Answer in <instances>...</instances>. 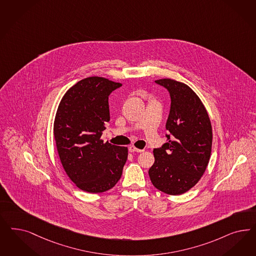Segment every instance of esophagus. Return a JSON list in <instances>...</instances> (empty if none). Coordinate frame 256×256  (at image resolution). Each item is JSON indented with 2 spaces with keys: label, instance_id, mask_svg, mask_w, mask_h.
I'll return each instance as SVG.
<instances>
[{
  "label": "esophagus",
  "instance_id": "1",
  "mask_svg": "<svg viewBox=\"0 0 256 256\" xmlns=\"http://www.w3.org/2000/svg\"><path fill=\"white\" fill-rule=\"evenodd\" d=\"M129 150H130L131 152H142L144 150H140V148H136V147H134V146H131V147L129 148Z\"/></svg>",
  "mask_w": 256,
  "mask_h": 256
}]
</instances>
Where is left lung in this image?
<instances>
[{
    "label": "left lung",
    "mask_w": 256,
    "mask_h": 256,
    "mask_svg": "<svg viewBox=\"0 0 256 256\" xmlns=\"http://www.w3.org/2000/svg\"><path fill=\"white\" fill-rule=\"evenodd\" d=\"M170 93V109L166 124V142L154 150L148 170L157 190L181 195L193 188L206 170L212 148V127L206 109L188 86L172 79L154 81Z\"/></svg>",
    "instance_id": "left-lung-1"
}]
</instances>
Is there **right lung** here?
Returning <instances> with one entry per match:
<instances>
[{
    "label": "right lung",
    "mask_w": 256,
    "mask_h": 256,
    "mask_svg": "<svg viewBox=\"0 0 256 256\" xmlns=\"http://www.w3.org/2000/svg\"><path fill=\"white\" fill-rule=\"evenodd\" d=\"M122 86L88 77L66 91L58 106L54 134L61 163L70 179L90 193L115 186L127 160V148L100 140L110 120L108 97Z\"/></svg>",
    "instance_id": "obj_1"
}]
</instances>
